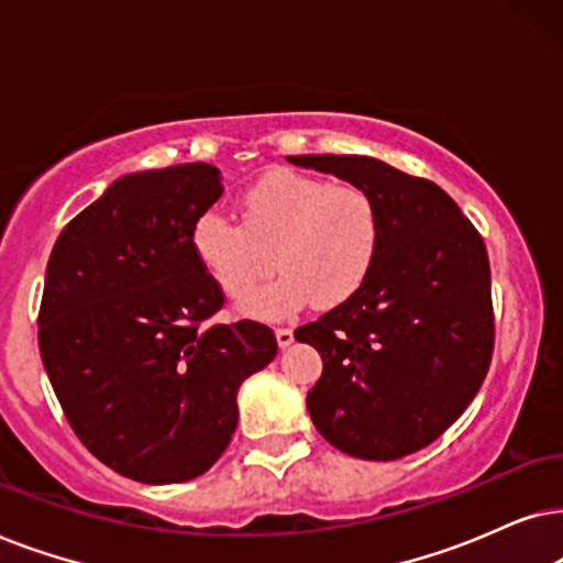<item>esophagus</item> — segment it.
I'll return each instance as SVG.
<instances>
[{
    "label": "esophagus",
    "mask_w": 563,
    "mask_h": 563,
    "mask_svg": "<svg viewBox=\"0 0 563 563\" xmlns=\"http://www.w3.org/2000/svg\"><path fill=\"white\" fill-rule=\"evenodd\" d=\"M275 340H277V344H280V347H288V344L294 342V329L277 327L275 329Z\"/></svg>",
    "instance_id": "esophagus-1"
}]
</instances>
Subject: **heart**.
<instances>
[{
	"instance_id": "heart-1",
	"label": "heart",
	"mask_w": 563,
	"mask_h": 563,
	"mask_svg": "<svg viewBox=\"0 0 563 563\" xmlns=\"http://www.w3.org/2000/svg\"><path fill=\"white\" fill-rule=\"evenodd\" d=\"M239 206L242 223L219 211L198 216L190 244L231 301H246L275 262L280 275L246 303L254 317H286L309 298L319 306L347 301L378 257L384 219L376 198L360 185L273 169Z\"/></svg>"
}]
</instances>
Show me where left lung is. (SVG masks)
<instances>
[{
    "mask_svg": "<svg viewBox=\"0 0 563 563\" xmlns=\"http://www.w3.org/2000/svg\"><path fill=\"white\" fill-rule=\"evenodd\" d=\"M365 187L384 236L347 301L296 329L319 350L309 415L336 451L396 461L438 440L474 401L494 352L484 239L432 179L371 156H288Z\"/></svg>",
    "mask_w": 563,
    "mask_h": 563,
    "instance_id": "1",
    "label": "left lung"
}]
</instances>
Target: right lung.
Listing matches in <instances>:
<instances>
[{"label":"right lung","mask_w":563,"mask_h":563,"mask_svg":"<svg viewBox=\"0 0 563 563\" xmlns=\"http://www.w3.org/2000/svg\"><path fill=\"white\" fill-rule=\"evenodd\" d=\"M213 164L120 177L51 252L37 344L81 445L141 484L206 474L236 430V391L277 355L273 329L213 324L223 290L192 223L223 195Z\"/></svg>","instance_id":"add662e5"}]
</instances>
